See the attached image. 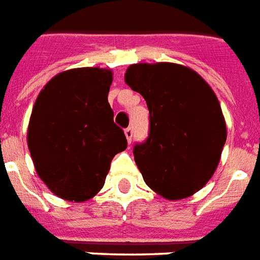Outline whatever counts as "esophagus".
Masks as SVG:
<instances>
[{
    "label": "esophagus",
    "mask_w": 260,
    "mask_h": 260,
    "mask_svg": "<svg viewBox=\"0 0 260 260\" xmlns=\"http://www.w3.org/2000/svg\"><path fill=\"white\" fill-rule=\"evenodd\" d=\"M124 134H125V138H126V140H128V143H131V140H132V135H134L132 128H126V129L124 131Z\"/></svg>",
    "instance_id": "esophagus-1"
}]
</instances>
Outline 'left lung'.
Listing matches in <instances>:
<instances>
[{"mask_svg":"<svg viewBox=\"0 0 260 260\" xmlns=\"http://www.w3.org/2000/svg\"><path fill=\"white\" fill-rule=\"evenodd\" d=\"M125 82L145 98L150 132L134 149L146 184L176 201L203 189L218 168L228 138L218 98L193 69L178 63H136Z\"/></svg>","mask_w":260,"mask_h":260,"instance_id":"1","label":"left lung"}]
</instances>
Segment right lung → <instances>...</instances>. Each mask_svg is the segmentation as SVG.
I'll use <instances>...</instances> for the list:
<instances>
[{
  "mask_svg": "<svg viewBox=\"0 0 260 260\" xmlns=\"http://www.w3.org/2000/svg\"><path fill=\"white\" fill-rule=\"evenodd\" d=\"M111 82L110 69L61 71L32 106L28 150L40 179L60 199L82 203L96 196L113 157L126 149L107 101Z\"/></svg>",
  "mask_w": 260,
  "mask_h": 260,
  "instance_id": "1",
  "label": "right lung"
}]
</instances>
